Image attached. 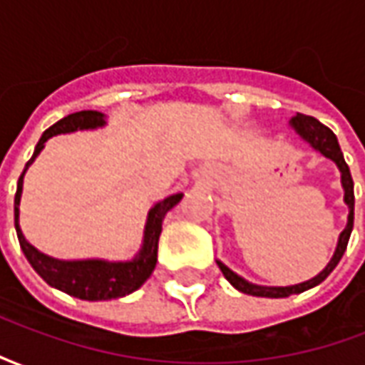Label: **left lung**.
Returning <instances> with one entry per match:
<instances>
[{
  "instance_id": "1",
  "label": "left lung",
  "mask_w": 365,
  "mask_h": 365,
  "mask_svg": "<svg viewBox=\"0 0 365 365\" xmlns=\"http://www.w3.org/2000/svg\"><path fill=\"white\" fill-rule=\"evenodd\" d=\"M293 130L297 133L305 143H309L313 146L314 150L321 152L324 158H330L340 170V182H342V187H344V203L348 205V222H346V229L340 232L338 237L336 250L332 254V258L327 264V268L322 269L321 274L314 275L311 279H307L303 283H295V285H287V287H268V285H256V283L246 282L245 277H240L238 274H235L232 269L227 268L222 262H217L219 268H221L222 275L230 282L232 287H237L238 291H242L246 295H254V297H289V295H295V293H303V291L311 289L314 285H319L321 282H324L330 275V272L336 268L340 258L344 256L346 246H348V240H350V235H352L354 229V182L352 175H350V168L344 162V154L340 150V144H338L336 135L330 130L329 127H324L321 120H317L314 117H309V115H301L297 113L289 123Z\"/></svg>"
}]
</instances>
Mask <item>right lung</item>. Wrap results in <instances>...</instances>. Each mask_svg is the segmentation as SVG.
I'll return each instance as SVG.
<instances>
[{"label": "right lung", "instance_id": "add662e5", "mask_svg": "<svg viewBox=\"0 0 365 365\" xmlns=\"http://www.w3.org/2000/svg\"><path fill=\"white\" fill-rule=\"evenodd\" d=\"M105 115L99 111H78L68 115L58 123H54L51 128H46L36 143L33 158L25 164L23 174L17 182V193H15V230L19 238L21 250L25 254L29 264L33 266L36 274L44 282L64 291L68 295L86 301H107V299L125 297L128 293L136 291L143 285L156 268L158 260V238L162 232V221L166 213L182 201L183 193H174L170 197L162 199L150 207L146 225H144L143 246L133 260L128 262H107V260H58L51 258L46 254L38 252L35 246L27 242L19 227V203L23 193V178L27 174L29 166L44 148V143L51 136L62 135V133H74V130H88V128L103 127Z\"/></svg>", "mask_w": 365, "mask_h": 365}]
</instances>
